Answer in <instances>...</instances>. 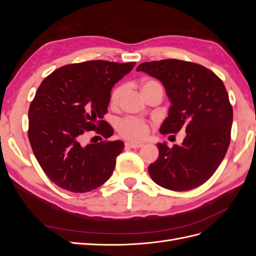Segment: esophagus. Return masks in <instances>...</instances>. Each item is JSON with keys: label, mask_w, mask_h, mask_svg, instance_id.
Masks as SVG:
<instances>
[{"label": "esophagus", "mask_w": 256, "mask_h": 256, "mask_svg": "<svg viewBox=\"0 0 256 256\" xmlns=\"http://www.w3.org/2000/svg\"><path fill=\"white\" fill-rule=\"evenodd\" d=\"M126 146L131 147V148H141V147L144 146L142 143H136V142H127Z\"/></svg>", "instance_id": "34e87169"}]
</instances>
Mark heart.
Instances as JSON below:
<instances>
[{"instance_id":"heart-1","label":"heart","mask_w":256,"mask_h":256,"mask_svg":"<svg viewBox=\"0 0 256 256\" xmlns=\"http://www.w3.org/2000/svg\"><path fill=\"white\" fill-rule=\"evenodd\" d=\"M159 84L158 82L154 80H148L143 83L142 85V92L146 88H148L152 85ZM127 92V85L122 84L118 85V88H115L112 92L110 97V104L113 106H118L122 102V100L125 96ZM118 130L122 136L128 138L131 141H141L145 138L150 132V125L146 122L134 118H122L118 122Z\"/></svg>"}]
</instances>
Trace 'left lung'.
Segmentation results:
<instances>
[{
    "mask_svg": "<svg viewBox=\"0 0 256 256\" xmlns=\"http://www.w3.org/2000/svg\"><path fill=\"white\" fill-rule=\"evenodd\" d=\"M158 79L171 102L161 134L186 131L182 145L158 143L159 157L148 166L152 180L173 191H187L212 176L228 152L233 108L226 86L206 67L175 58L138 66Z\"/></svg>",
    "mask_w": 256,
    "mask_h": 256,
    "instance_id": "obj_1",
    "label": "left lung"
}]
</instances>
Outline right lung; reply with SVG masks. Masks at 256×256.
<instances>
[{"mask_svg": "<svg viewBox=\"0 0 256 256\" xmlns=\"http://www.w3.org/2000/svg\"><path fill=\"white\" fill-rule=\"evenodd\" d=\"M134 65L100 60L65 65L38 88L28 110V140L46 175L62 189L88 192L111 177L124 142L83 140L90 131L113 134L102 118L114 84Z\"/></svg>", "mask_w": 256, "mask_h": 256, "instance_id": "add662e5", "label": "right lung"}]
</instances>
